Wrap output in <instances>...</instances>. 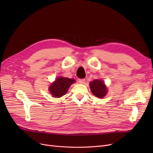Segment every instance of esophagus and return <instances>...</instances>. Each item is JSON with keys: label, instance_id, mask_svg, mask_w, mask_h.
<instances>
[{"label": "esophagus", "instance_id": "34e87169", "mask_svg": "<svg viewBox=\"0 0 153 153\" xmlns=\"http://www.w3.org/2000/svg\"><path fill=\"white\" fill-rule=\"evenodd\" d=\"M85 79L84 78H83V79H79L78 80V82L80 83V84H84V82H85Z\"/></svg>", "mask_w": 153, "mask_h": 153}]
</instances>
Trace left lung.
I'll return each instance as SVG.
<instances>
[{
    "label": "left lung",
    "instance_id": "1",
    "mask_svg": "<svg viewBox=\"0 0 153 153\" xmlns=\"http://www.w3.org/2000/svg\"><path fill=\"white\" fill-rule=\"evenodd\" d=\"M89 85L92 93L98 98H103L107 94V89L103 80H94L90 82Z\"/></svg>",
    "mask_w": 153,
    "mask_h": 153
}]
</instances>
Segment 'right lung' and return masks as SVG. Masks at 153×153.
<instances>
[{
  "label": "right lung",
  "mask_w": 153,
  "mask_h": 153,
  "mask_svg": "<svg viewBox=\"0 0 153 153\" xmlns=\"http://www.w3.org/2000/svg\"><path fill=\"white\" fill-rule=\"evenodd\" d=\"M75 80L73 78L58 77L49 87V91L54 98H60L65 95L70 87Z\"/></svg>",
  "instance_id": "obj_1"
}]
</instances>
